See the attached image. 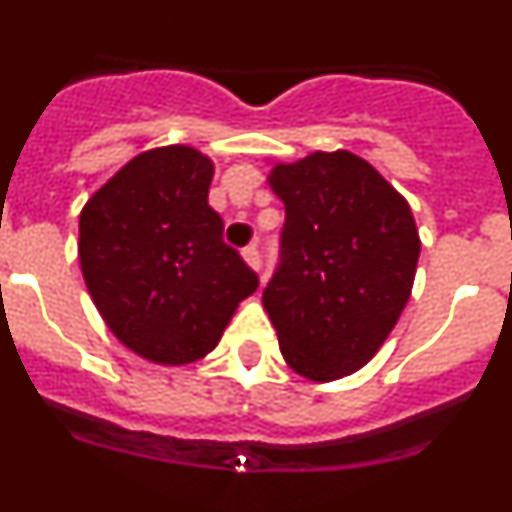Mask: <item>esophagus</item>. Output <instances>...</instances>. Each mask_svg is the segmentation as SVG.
I'll use <instances>...</instances> for the list:
<instances>
[{
	"instance_id": "34e87169",
	"label": "esophagus",
	"mask_w": 512,
	"mask_h": 512,
	"mask_svg": "<svg viewBox=\"0 0 512 512\" xmlns=\"http://www.w3.org/2000/svg\"><path fill=\"white\" fill-rule=\"evenodd\" d=\"M242 257H244V263L249 265L252 270H260V252H257L255 244H249V247L242 249Z\"/></svg>"
}]
</instances>
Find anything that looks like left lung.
I'll use <instances>...</instances> for the list:
<instances>
[{"label": "left lung", "instance_id": "left-lung-1", "mask_svg": "<svg viewBox=\"0 0 512 512\" xmlns=\"http://www.w3.org/2000/svg\"><path fill=\"white\" fill-rule=\"evenodd\" d=\"M281 263L263 307L294 372L330 382L377 354L409 302L419 231L409 203L349 150L276 163Z\"/></svg>", "mask_w": 512, "mask_h": 512}]
</instances>
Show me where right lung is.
Here are the masks:
<instances>
[{
    "mask_svg": "<svg viewBox=\"0 0 512 512\" xmlns=\"http://www.w3.org/2000/svg\"><path fill=\"white\" fill-rule=\"evenodd\" d=\"M213 163L187 145L132 158L80 213V268L119 341L156 364L216 349L257 273L208 205Z\"/></svg>",
    "mask_w": 512,
    "mask_h": 512,
    "instance_id": "1",
    "label": "right lung"
}]
</instances>
